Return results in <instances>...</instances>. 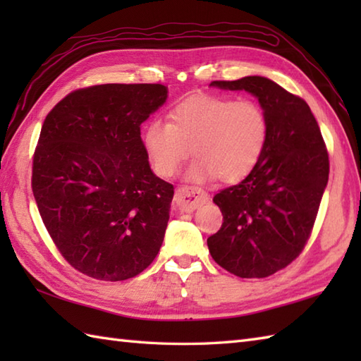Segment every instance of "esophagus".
I'll use <instances>...</instances> for the list:
<instances>
[{
	"label": "esophagus",
	"instance_id": "1",
	"mask_svg": "<svg viewBox=\"0 0 361 361\" xmlns=\"http://www.w3.org/2000/svg\"><path fill=\"white\" fill-rule=\"evenodd\" d=\"M208 200V194L197 186H183L175 192L173 202L180 211L192 212L198 206Z\"/></svg>",
	"mask_w": 361,
	"mask_h": 361
}]
</instances>
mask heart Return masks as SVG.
<instances>
[{"mask_svg": "<svg viewBox=\"0 0 361 361\" xmlns=\"http://www.w3.org/2000/svg\"><path fill=\"white\" fill-rule=\"evenodd\" d=\"M169 122L152 119L142 132V144L150 164L169 178L190 155L197 159L186 176L192 181H239L255 171L262 159L270 119L264 106L251 99L194 96L176 104Z\"/></svg>", "mask_w": 361, "mask_h": 361, "instance_id": "b5f03b06", "label": "heart"}]
</instances>
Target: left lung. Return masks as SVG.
Masks as SVG:
<instances>
[{"label": "left lung", "mask_w": 361, "mask_h": 361, "mask_svg": "<svg viewBox=\"0 0 361 361\" xmlns=\"http://www.w3.org/2000/svg\"><path fill=\"white\" fill-rule=\"evenodd\" d=\"M211 85L255 94L270 119V137L255 171L214 197L224 224L208 248L239 278H268L293 262L312 234L329 180L326 142L307 102L270 79Z\"/></svg>", "instance_id": "8db88e82"}]
</instances>
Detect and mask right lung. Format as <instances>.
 I'll use <instances>...</instances> for the list:
<instances>
[{"label":"right lung","instance_id":"obj_1","mask_svg":"<svg viewBox=\"0 0 361 361\" xmlns=\"http://www.w3.org/2000/svg\"><path fill=\"white\" fill-rule=\"evenodd\" d=\"M161 83L75 90L46 116L32 192L60 255L99 281H126L157 257L173 186L150 171L141 124L166 102Z\"/></svg>","mask_w":361,"mask_h":361}]
</instances>
